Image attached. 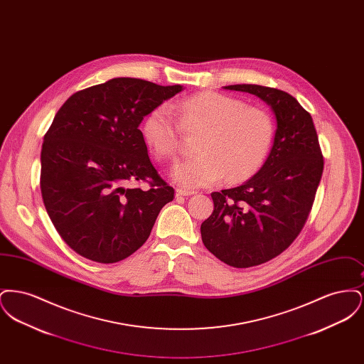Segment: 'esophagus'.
<instances>
[{"instance_id": "esophagus-1", "label": "esophagus", "mask_w": 364, "mask_h": 364, "mask_svg": "<svg viewBox=\"0 0 364 364\" xmlns=\"http://www.w3.org/2000/svg\"><path fill=\"white\" fill-rule=\"evenodd\" d=\"M193 193H195L193 191L181 190V188L176 190V196H191Z\"/></svg>"}]
</instances>
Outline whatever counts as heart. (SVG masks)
<instances>
[{
    "instance_id": "b5f03b06",
    "label": "heart",
    "mask_w": 364,
    "mask_h": 364,
    "mask_svg": "<svg viewBox=\"0 0 364 364\" xmlns=\"http://www.w3.org/2000/svg\"><path fill=\"white\" fill-rule=\"evenodd\" d=\"M174 109L180 124L166 104L156 106L141 124L143 139L159 159L178 151L181 128L202 132L196 143L199 154L172 166L174 183L192 190L215 184L225 174L228 181L236 183L258 172L274 132L264 110L213 91L188 97Z\"/></svg>"
}]
</instances>
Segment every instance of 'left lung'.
I'll return each instance as SVG.
<instances>
[{
    "label": "left lung",
    "mask_w": 364,
    "mask_h": 364,
    "mask_svg": "<svg viewBox=\"0 0 364 364\" xmlns=\"http://www.w3.org/2000/svg\"><path fill=\"white\" fill-rule=\"evenodd\" d=\"M224 88L258 97L277 122L259 172L240 187L213 192V214L200 225L208 251L242 269L276 258L297 237L314 203L323 156L311 114L292 95L258 85Z\"/></svg>",
    "instance_id": "1"
}]
</instances>
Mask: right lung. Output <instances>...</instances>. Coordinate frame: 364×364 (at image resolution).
<instances>
[{"label": "right lung", "instance_id": "right-lung-1", "mask_svg": "<svg viewBox=\"0 0 364 364\" xmlns=\"http://www.w3.org/2000/svg\"><path fill=\"white\" fill-rule=\"evenodd\" d=\"M183 90L114 77L75 92L54 116L41 151V192L53 225L79 255L100 263L128 258L173 200L139 124ZM136 179L152 188L126 187Z\"/></svg>", "mask_w": 364, "mask_h": 364}]
</instances>
